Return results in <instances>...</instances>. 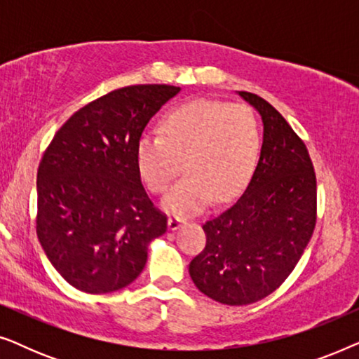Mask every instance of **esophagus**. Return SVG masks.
<instances>
[{
  "mask_svg": "<svg viewBox=\"0 0 359 359\" xmlns=\"http://www.w3.org/2000/svg\"><path fill=\"white\" fill-rule=\"evenodd\" d=\"M184 222H186V219L180 217V215H171V217L168 219V229L176 230V229H180Z\"/></svg>",
  "mask_w": 359,
  "mask_h": 359,
  "instance_id": "obj_1",
  "label": "esophagus"
}]
</instances>
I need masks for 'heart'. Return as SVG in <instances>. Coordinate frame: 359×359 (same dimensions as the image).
Here are the masks:
<instances>
[{
	"mask_svg": "<svg viewBox=\"0 0 359 359\" xmlns=\"http://www.w3.org/2000/svg\"><path fill=\"white\" fill-rule=\"evenodd\" d=\"M262 130L245 104L193 100L171 107L160 121V135L147 134L135 149L140 180L163 194L183 168L188 175L163 201L166 210L194 214L215 201L237 196L255 173Z\"/></svg>",
	"mask_w": 359,
	"mask_h": 359,
	"instance_id": "b5f03b06",
	"label": "heart"
}]
</instances>
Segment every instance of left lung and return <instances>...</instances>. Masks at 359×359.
Masks as SVG:
<instances>
[{"label": "left lung", "mask_w": 359, "mask_h": 359, "mask_svg": "<svg viewBox=\"0 0 359 359\" xmlns=\"http://www.w3.org/2000/svg\"><path fill=\"white\" fill-rule=\"evenodd\" d=\"M238 95L262 114V155L237 203L203 224L205 247L189 263L196 287L227 306L276 291L317 224V178L304 140L262 96Z\"/></svg>", "instance_id": "8db88e82"}]
</instances>
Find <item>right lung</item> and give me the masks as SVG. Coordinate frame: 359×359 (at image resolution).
I'll return each instance as SVG.
<instances>
[{"label": "right lung", "mask_w": 359, "mask_h": 359, "mask_svg": "<svg viewBox=\"0 0 359 359\" xmlns=\"http://www.w3.org/2000/svg\"><path fill=\"white\" fill-rule=\"evenodd\" d=\"M181 88L134 85L78 109L37 170L36 232L68 284L88 294L129 286L168 217L151 203L135 149L151 116Z\"/></svg>", "instance_id": "right-lung-1"}]
</instances>
